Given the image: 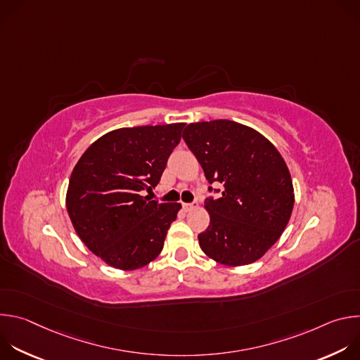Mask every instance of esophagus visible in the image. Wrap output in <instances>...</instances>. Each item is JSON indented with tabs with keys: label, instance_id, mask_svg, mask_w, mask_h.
I'll return each instance as SVG.
<instances>
[{
	"label": "esophagus",
	"instance_id": "obj_1",
	"mask_svg": "<svg viewBox=\"0 0 360 360\" xmlns=\"http://www.w3.org/2000/svg\"><path fill=\"white\" fill-rule=\"evenodd\" d=\"M198 207L196 203H184V210L185 211H192V210H195Z\"/></svg>",
	"mask_w": 360,
	"mask_h": 360
}]
</instances>
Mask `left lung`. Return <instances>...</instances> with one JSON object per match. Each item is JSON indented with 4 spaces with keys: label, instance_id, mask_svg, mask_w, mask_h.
<instances>
[{
    "label": "left lung",
    "instance_id": "8db88e82",
    "mask_svg": "<svg viewBox=\"0 0 360 360\" xmlns=\"http://www.w3.org/2000/svg\"><path fill=\"white\" fill-rule=\"evenodd\" d=\"M182 138L208 182L224 186L218 199H205L211 221L198 235L200 249L228 266L258 261L281 238L293 210L282 155L262 134L229 120L189 124Z\"/></svg>",
    "mask_w": 360,
    "mask_h": 360
}]
</instances>
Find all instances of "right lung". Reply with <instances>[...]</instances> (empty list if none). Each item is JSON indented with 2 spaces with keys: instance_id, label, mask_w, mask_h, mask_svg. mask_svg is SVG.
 Wrapping results in <instances>:
<instances>
[{
  "instance_id": "1",
  "label": "right lung",
  "mask_w": 360,
  "mask_h": 360,
  "mask_svg": "<svg viewBox=\"0 0 360 360\" xmlns=\"http://www.w3.org/2000/svg\"><path fill=\"white\" fill-rule=\"evenodd\" d=\"M185 124L111 131L77 162L67 211L86 248L117 269L134 271L161 253L181 203L150 200Z\"/></svg>"
}]
</instances>
